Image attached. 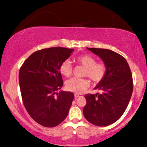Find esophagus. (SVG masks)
<instances>
[{
	"label": "esophagus",
	"instance_id": "1",
	"mask_svg": "<svg viewBox=\"0 0 147 147\" xmlns=\"http://www.w3.org/2000/svg\"><path fill=\"white\" fill-rule=\"evenodd\" d=\"M82 95H83V94H80V93H75V94H74V96H75L76 98H78V97L82 96Z\"/></svg>",
	"mask_w": 147,
	"mask_h": 147
}]
</instances>
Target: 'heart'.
<instances>
[{
	"mask_svg": "<svg viewBox=\"0 0 147 147\" xmlns=\"http://www.w3.org/2000/svg\"><path fill=\"white\" fill-rule=\"evenodd\" d=\"M79 64L85 67L84 76H88L95 83L102 81L106 76L107 68L102 62L96 63V59L89 55H82L76 58ZM60 73L66 77L70 76L73 71V66L68 60H64L60 64ZM89 86V81L85 79L71 78L66 82L67 90L74 92H81Z\"/></svg>",
	"mask_w": 147,
	"mask_h": 147,
	"instance_id": "obj_1",
	"label": "heart"
}]
</instances>
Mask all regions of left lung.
I'll return each mask as SVG.
<instances>
[{
  "instance_id": "8db88e82",
  "label": "left lung",
  "mask_w": 147,
  "mask_h": 147,
  "mask_svg": "<svg viewBox=\"0 0 147 147\" xmlns=\"http://www.w3.org/2000/svg\"><path fill=\"white\" fill-rule=\"evenodd\" d=\"M102 59L107 71L94 89L102 93L85 94L83 115L97 126L114 123L122 116L133 92V79L128 63L122 56L109 49L87 48Z\"/></svg>"
}]
</instances>
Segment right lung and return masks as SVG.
<instances>
[{
    "instance_id": "1",
    "label": "right lung",
    "mask_w": 147,
    "mask_h": 147,
    "mask_svg": "<svg viewBox=\"0 0 147 147\" xmlns=\"http://www.w3.org/2000/svg\"><path fill=\"white\" fill-rule=\"evenodd\" d=\"M73 51V49L63 47L36 51L20 69V87L24 107L29 116L44 127L59 125L68 114L74 94L58 91L63 85L60 64Z\"/></svg>"
}]
</instances>
